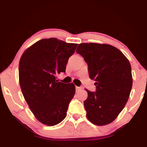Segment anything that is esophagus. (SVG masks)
<instances>
[{"instance_id":"esophagus-1","label":"esophagus","mask_w":147,"mask_h":147,"mask_svg":"<svg viewBox=\"0 0 147 147\" xmlns=\"http://www.w3.org/2000/svg\"><path fill=\"white\" fill-rule=\"evenodd\" d=\"M82 89V88L81 87H78V86H76V92H77L81 91Z\"/></svg>"}]
</instances>
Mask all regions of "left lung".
I'll use <instances>...</instances> for the list:
<instances>
[{
	"instance_id": "8db88e82",
	"label": "left lung",
	"mask_w": 147,
	"mask_h": 147,
	"mask_svg": "<svg viewBox=\"0 0 147 147\" xmlns=\"http://www.w3.org/2000/svg\"><path fill=\"white\" fill-rule=\"evenodd\" d=\"M76 52L88 64L96 92L84 102L88 119L96 125L111 123L123 110L132 86L131 66L123 53L107 44L80 43Z\"/></svg>"
}]
</instances>
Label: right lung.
Listing matches in <instances>:
<instances>
[{
	"label": "right lung",
	"mask_w": 147,
	"mask_h": 147,
	"mask_svg": "<svg viewBox=\"0 0 147 147\" xmlns=\"http://www.w3.org/2000/svg\"><path fill=\"white\" fill-rule=\"evenodd\" d=\"M77 46L56 38L43 39L25 50L20 59L19 83L23 96L35 118L45 125H56L67 115L76 87L72 83L58 82L56 76L65 72Z\"/></svg>",
	"instance_id": "1"
}]
</instances>
